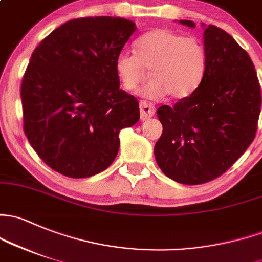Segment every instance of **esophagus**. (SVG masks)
I'll return each instance as SVG.
<instances>
[{"label":"esophagus","mask_w":262,"mask_h":262,"mask_svg":"<svg viewBox=\"0 0 262 262\" xmlns=\"http://www.w3.org/2000/svg\"><path fill=\"white\" fill-rule=\"evenodd\" d=\"M140 119L144 122V120L149 119V118H152L154 115V113H156V108L152 105V104H148L147 101H140Z\"/></svg>","instance_id":"34e87169"}]
</instances>
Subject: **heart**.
<instances>
[{"mask_svg": "<svg viewBox=\"0 0 262 262\" xmlns=\"http://www.w3.org/2000/svg\"><path fill=\"white\" fill-rule=\"evenodd\" d=\"M207 66V51L202 41L184 37L168 29H154L136 42V54L122 51L115 57V73L125 92L136 93L148 78L153 80L143 89L144 98L157 100L167 94L187 98L197 89Z\"/></svg>", "mask_w": 262, "mask_h": 262, "instance_id": "heart-1", "label": "heart"}]
</instances>
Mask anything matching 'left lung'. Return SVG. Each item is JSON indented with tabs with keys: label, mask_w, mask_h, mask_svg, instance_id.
<instances>
[{
	"label": "left lung",
	"mask_w": 262,
	"mask_h": 262,
	"mask_svg": "<svg viewBox=\"0 0 262 262\" xmlns=\"http://www.w3.org/2000/svg\"><path fill=\"white\" fill-rule=\"evenodd\" d=\"M180 24L194 27L193 21ZM207 66L198 88L157 110L163 133L154 145L162 172L183 184L225 173L255 138L261 88L249 54L220 27L202 24Z\"/></svg>",
	"instance_id": "8db88e82"
}]
</instances>
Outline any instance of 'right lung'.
Returning <instances> with one entry per match:
<instances>
[{
  "label": "right lung",
  "instance_id": "add662e5",
  "mask_svg": "<svg viewBox=\"0 0 262 262\" xmlns=\"http://www.w3.org/2000/svg\"><path fill=\"white\" fill-rule=\"evenodd\" d=\"M136 30L122 17L76 18L32 52L21 85L24 130L38 157L66 177L106 169L119 132L139 120L138 100L115 73V57Z\"/></svg>",
  "mask_w": 262,
  "mask_h": 262
}]
</instances>
